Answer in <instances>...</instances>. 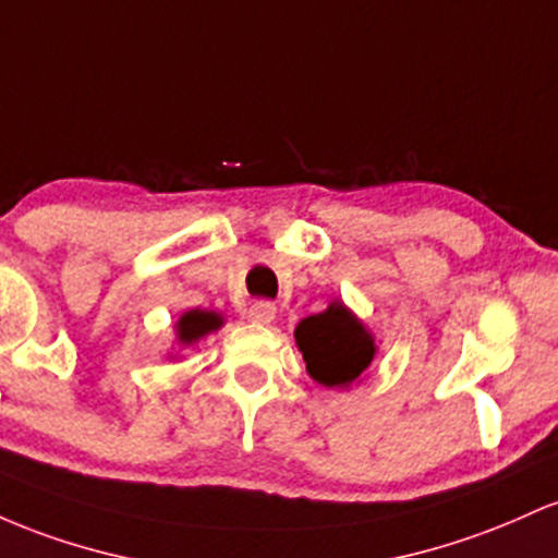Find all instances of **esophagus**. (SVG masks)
I'll list each match as a JSON object with an SVG mask.
<instances>
[{
	"instance_id": "34e87169",
	"label": "esophagus",
	"mask_w": 558,
	"mask_h": 558,
	"mask_svg": "<svg viewBox=\"0 0 558 558\" xmlns=\"http://www.w3.org/2000/svg\"><path fill=\"white\" fill-rule=\"evenodd\" d=\"M247 313L255 324H271L274 318H277V305H274L271 300H255Z\"/></svg>"
}]
</instances>
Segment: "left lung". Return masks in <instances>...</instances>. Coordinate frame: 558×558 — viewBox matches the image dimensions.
Segmentation results:
<instances>
[{"mask_svg": "<svg viewBox=\"0 0 558 558\" xmlns=\"http://www.w3.org/2000/svg\"><path fill=\"white\" fill-rule=\"evenodd\" d=\"M295 342L311 377L329 390L361 379L377 355L372 331L337 300L298 324Z\"/></svg>", "mask_w": 558, "mask_h": 558, "instance_id": "left-lung-1", "label": "left lung"}]
</instances>
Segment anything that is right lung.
Here are the masks:
<instances>
[{
    "label": "right lung",
    "instance_id": "1",
    "mask_svg": "<svg viewBox=\"0 0 558 558\" xmlns=\"http://www.w3.org/2000/svg\"><path fill=\"white\" fill-rule=\"evenodd\" d=\"M223 318L218 316V313L213 311H186L184 316L177 322V340L179 345H195L197 340H203L205 335H210V331L221 329Z\"/></svg>",
    "mask_w": 558,
    "mask_h": 558
}]
</instances>
